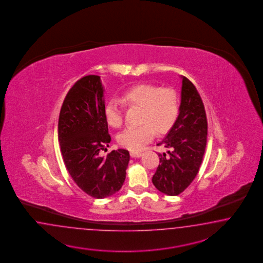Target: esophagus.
I'll return each mask as SVG.
<instances>
[{
    "label": "esophagus",
    "instance_id": "34e87169",
    "mask_svg": "<svg viewBox=\"0 0 263 263\" xmlns=\"http://www.w3.org/2000/svg\"><path fill=\"white\" fill-rule=\"evenodd\" d=\"M130 155H131V157H133V158H139V157H141L143 154L142 153H140V152H130Z\"/></svg>",
    "mask_w": 263,
    "mask_h": 263
}]
</instances>
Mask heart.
<instances>
[{"label":"heart","instance_id":"1","mask_svg":"<svg viewBox=\"0 0 263 263\" xmlns=\"http://www.w3.org/2000/svg\"><path fill=\"white\" fill-rule=\"evenodd\" d=\"M141 107L140 126L125 128L118 135L121 146L132 152L142 151L146 143L152 142L156 131H167L178 114V100L173 88L157 87L151 84L138 85L128 89L123 96L111 98L105 107V119L111 127L121 126L123 122L124 105Z\"/></svg>","mask_w":263,"mask_h":263}]
</instances>
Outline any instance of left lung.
Segmentation results:
<instances>
[{
	"label": "left lung",
	"instance_id": "1",
	"mask_svg": "<svg viewBox=\"0 0 263 263\" xmlns=\"http://www.w3.org/2000/svg\"><path fill=\"white\" fill-rule=\"evenodd\" d=\"M181 102L173 127L158 145L168 148L159 153L160 164L152 183L160 192L177 196L199 173L205 152L207 120L204 106L191 81L181 76Z\"/></svg>",
	"mask_w": 263,
	"mask_h": 263
}]
</instances>
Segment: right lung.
I'll use <instances>...</instances> for the list:
<instances>
[{
	"mask_svg": "<svg viewBox=\"0 0 263 263\" xmlns=\"http://www.w3.org/2000/svg\"><path fill=\"white\" fill-rule=\"evenodd\" d=\"M104 88L100 77L78 80L64 98L59 117V142L64 165L81 190L96 199L120 190L130 160L126 149L99 155L111 136L105 119Z\"/></svg>",
	"mask_w": 263,
	"mask_h": 263,
	"instance_id": "obj_1",
	"label": "right lung"
}]
</instances>
